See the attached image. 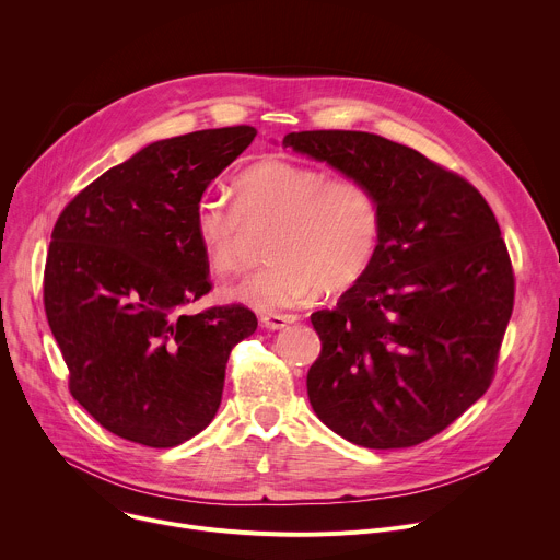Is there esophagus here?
<instances>
[{
  "label": "esophagus",
  "instance_id": "34e87169",
  "mask_svg": "<svg viewBox=\"0 0 560 560\" xmlns=\"http://www.w3.org/2000/svg\"><path fill=\"white\" fill-rule=\"evenodd\" d=\"M296 322H299L296 314H264L261 316V326L268 330H283Z\"/></svg>",
  "mask_w": 560,
  "mask_h": 560
}]
</instances>
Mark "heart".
<instances>
[{
    "label": "heart",
    "mask_w": 560,
    "mask_h": 560,
    "mask_svg": "<svg viewBox=\"0 0 560 560\" xmlns=\"http://www.w3.org/2000/svg\"><path fill=\"white\" fill-rule=\"evenodd\" d=\"M232 192L234 201L206 192L192 210L208 268L228 275L242 266L248 230H270L266 257L272 261L223 288L228 301L259 312L296 307L318 290H348L376 259L381 208L359 179H328L322 168L264 159L234 179Z\"/></svg>",
    "instance_id": "1"
}]
</instances>
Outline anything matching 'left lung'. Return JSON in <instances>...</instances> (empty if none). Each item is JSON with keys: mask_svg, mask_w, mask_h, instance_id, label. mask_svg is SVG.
Returning <instances> with one entry per match:
<instances>
[{"mask_svg": "<svg viewBox=\"0 0 560 560\" xmlns=\"http://www.w3.org/2000/svg\"><path fill=\"white\" fill-rule=\"evenodd\" d=\"M283 145L363 182L381 208L374 264L310 316L322 339L310 406L354 445H419L492 383L514 307L497 217L463 177L385 137L303 130Z\"/></svg>", "mask_w": 560, "mask_h": 560, "instance_id": "1", "label": "left lung"}]
</instances>
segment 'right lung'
I'll return each instance as SVG.
<instances>
[{
    "mask_svg": "<svg viewBox=\"0 0 560 560\" xmlns=\"http://www.w3.org/2000/svg\"><path fill=\"white\" fill-rule=\"evenodd\" d=\"M257 130L232 126L154 141L59 214L44 307L68 387L108 432L175 447L217 415L230 350L257 330L244 305L184 314L210 292L192 210Z\"/></svg>",
    "mask_w": 560,
    "mask_h": 560,
    "instance_id": "right-lung-1",
    "label": "right lung"
}]
</instances>
